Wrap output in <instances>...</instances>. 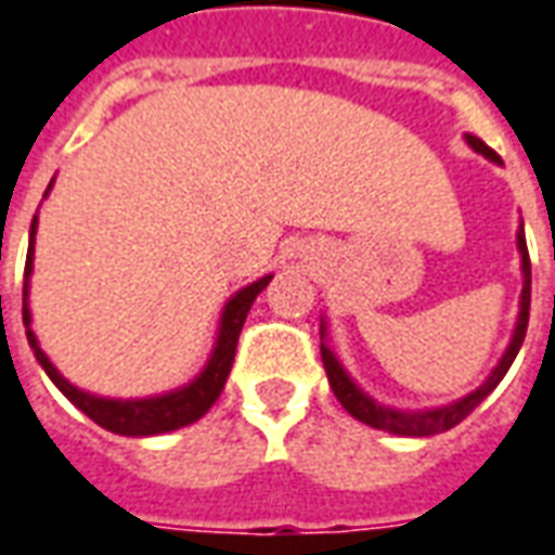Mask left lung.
Returning <instances> with one entry per match:
<instances>
[{"instance_id":"left-lung-1","label":"left lung","mask_w":555,"mask_h":555,"mask_svg":"<svg viewBox=\"0 0 555 555\" xmlns=\"http://www.w3.org/2000/svg\"><path fill=\"white\" fill-rule=\"evenodd\" d=\"M466 141L475 153L487 156L490 162H499L495 150H490V146L480 141V138L466 134ZM517 249H520V258H522V294H520V315H517V327H514V339H511V345H507V351L502 354V360H499V366L493 370V375H490L478 390H472L468 397L456 399V402H451V405L426 409V412H397V409H385V405H378L375 399L366 397V393H363V390L348 378V372L343 370V363L336 360V354H333L327 345L321 343V360H324V370H327V382H331L336 399L343 402L345 412L351 414V417H358L360 424L375 426V429H385V433H393V436H412V439H421V436H436V433L453 429L460 421H466L468 414L475 412L480 402L493 393L495 385L505 378L507 366L514 363L517 351H520L522 339H526V327H529V304H532V264H529V249H526L522 228H520V234H517ZM321 339H324V324H321Z\"/></svg>"}]
</instances>
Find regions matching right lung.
<instances>
[{"label":"right lung","instance_id":"right-lung-1","mask_svg":"<svg viewBox=\"0 0 555 555\" xmlns=\"http://www.w3.org/2000/svg\"><path fill=\"white\" fill-rule=\"evenodd\" d=\"M53 185V183H50ZM48 185V192H50ZM44 192V195H48ZM35 228H38V216L33 219L29 228V251H26V282H23V324H26V339L33 345L35 360L41 363V370L48 372L50 382L60 387L65 397L75 402L80 412L92 417L95 424L119 433V436H158V433H170V429H180V426L195 424L197 417L210 412L212 402L222 393L224 382H228V372L237 354V339L243 331V321L249 315L255 297L267 288V282L273 276H261L258 282H251L243 291H237L228 306L222 309V321H219V336H216V348H212L207 366L201 370L192 385L180 387V390H170L162 397H146V399H104L95 393H87L75 387L68 378H62L60 370L48 360V354L38 348V339L33 333V312H29V276H33V255H35Z\"/></svg>","mask_w":555,"mask_h":555}]
</instances>
